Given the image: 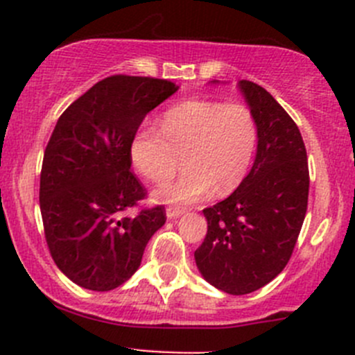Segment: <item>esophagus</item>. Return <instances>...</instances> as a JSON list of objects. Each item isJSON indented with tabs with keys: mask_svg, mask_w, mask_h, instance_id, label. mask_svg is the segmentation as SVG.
Wrapping results in <instances>:
<instances>
[{
	"mask_svg": "<svg viewBox=\"0 0 355 355\" xmlns=\"http://www.w3.org/2000/svg\"><path fill=\"white\" fill-rule=\"evenodd\" d=\"M184 213H185V209H182V207H175V206L166 207V216L170 218V220H175V218L182 216Z\"/></svg>",
	"mask_w": 355,
	"mask_h": 355,
	"instance_id": "1",
	"label": "esophagus"
}]
</instances>
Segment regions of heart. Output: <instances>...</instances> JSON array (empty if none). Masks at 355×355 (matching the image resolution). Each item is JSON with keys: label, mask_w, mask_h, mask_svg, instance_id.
<instances>
[{"label": "heart", "mask_w": 355, "mask_h": 355, "mask_svg": "<svg viewBox=\"0 0 355 355\" xmlns=\"http://www.w3.org/2000/svg\"><path fill=\"white\" fill-rule=\"evenodd\" d=\"M159 128L142 125L130 142L134 166L151 182H163L185 155V173L161 184L155 199L164 204L200 202L214 191L230 194L241 185L257 144L252 111L241 103L189 99L170 106Z\"/></svg>", "instance_id": "1"}]
</instances>
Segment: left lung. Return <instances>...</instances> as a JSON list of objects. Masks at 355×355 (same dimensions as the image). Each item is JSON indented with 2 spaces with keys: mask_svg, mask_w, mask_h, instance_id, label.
Masks as SVG:
<instances>
[{
  "mask_svg": "<svg viewBox=\"0 0 355 355\" xmlns=\"http://www.w3.org/2000/svg\"><path fill=\"white\" fill-rule=\"evenodd\" d=\"M257 125V151L235 192L202 211L207 234L194 252L204 280L232 295L264 287L284 271L302 228L309 196L306 146L277 99L239 82Z\"/></svg>",
  "mask_w": 355,
  "mask_h": 355,
  "instance_id": "obj_1",
  "label": "left lung"
}]
</instances>
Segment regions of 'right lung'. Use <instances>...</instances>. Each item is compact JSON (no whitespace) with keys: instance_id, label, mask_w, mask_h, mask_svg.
<instances>
[{"instance_id":"right-lung-1","label":"right lung","mask_w":355,"mask_h":355,"mask_svg":"<svg viewBox=\"0 0 355 355\" xmlns=\"http://www.w3.org/2000/svg\"><path fill=\"white\" fill-rule=\"evenodd\" d=\"M178 91L164 78L111 75L56 121L41 170V216L56 266L96 292L120 287L141 266L163 206L125 214L146 198L130 171V142L151 110Z\"/></svg>"}]
</instances>
